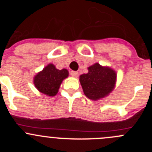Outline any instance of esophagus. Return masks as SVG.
Masks as SVG:
<instances>
[{"label":"esophagus","instance_id":"esophagus-1","mask_svg":"<svg viewBox=\"0 0 152 152\" xmlns=\"http://www.w3.org/2000/svg\"><path fill=\"white\" fill-rule=\"evenodd\" d=\"M70 75H71L72 76H73V77H77V76H79V73H78L77 71H73V70H72V71L70 72Z\"/></svg>","mask_w":152,"mask_h":152}]
</instances>
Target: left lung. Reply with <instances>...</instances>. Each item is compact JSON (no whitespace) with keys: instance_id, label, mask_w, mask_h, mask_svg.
<instances>
[{"instance_id":"1","label":"left lung","mask_w":152,"mask_h":152,"mask_svg":"<svg viewBox=\"0 0 152 152\" xmlns=\"http://www.w3.org/2000/svg\"><path fill=\"white\" fill-rule=\"evenodd\" d=\"M116 73L109 67L96 63L88 67V73L79 77L84 93L91 100H99L108 96L114 89Z\"/></svg>"}]
</instances>
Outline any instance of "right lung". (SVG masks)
<instances>
[{"instance_id": "right-lung-1", "label": "right lung", "mask_w": 152, "mask_h": 152, "mask_svg": "<svg viewBox=\"0 0 152 152\" xmlns=\"http://www.w3.org/2000/svg\"><path fill=\"white\" fill-rule=\"evenodd\" d=\"M67 69L58 70L54 65L49 64L34 78V84L40 93L54 96L58 93L62 81L68 76Z\"/></svg>"}]
</instances>
